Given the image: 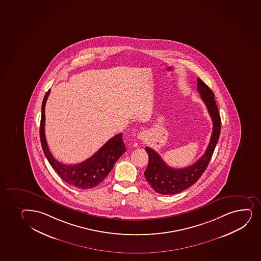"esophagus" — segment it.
<instances>
[{
	"label": "esophagus",
	"mask_w": 261,
	"mask_h": 261,
	"mask_svg": "<svg viewBox=\"0 0 261 261\" xmlns=\"http://www.w3.org/2000/svg\"><path fill=\"white\" fill-rule=\"evenodd\" d=\"M146 138H147V134L146 133L142 132L139 133V135H138V139L140 140V141H144V140H146Z\"/></svg>",
	"instance_id": "1"
}]
</instances>
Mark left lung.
<instances>
[{"label": "left lung", "mask_w": 261, "mask_h": 261, "mask_svg": "<svg viewBox=\"0 0 261 261\" xmlns=\"http://www.w3.org/2000/svg\"><path fill=\"white\" fill-rule=\"evenodd\" d=\"M197 87L213 121L210 142L205 153L195 163L179 169L167 166L158 152L152 148L148 147L145 148L148 154V165L144 175L152 189L161 194L180 193L197 182L206 169L220 138L221 120L214 92L199 78H197Z\"/></svg>", "instance_id": "1"}]
</instances>
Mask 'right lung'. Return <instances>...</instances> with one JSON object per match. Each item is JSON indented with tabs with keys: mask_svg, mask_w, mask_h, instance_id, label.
I'll use <instances>...</instances> for the list:
<instances>
[{
	"mask_svg": "<svg viewBox=\"0 0 261 261\" xmlns=\"http://www.w3.org/2000/svg\"><path fill=\"white\" fill-rule=\"evenodd\" d=\"M49 93L50 89L45 94L42 101L40 125V138L45 156L51 167L68 184L80 189L94 188L106 179V177L111 172L115 162L126 152L122 134H119L111 138L94 154L85 161L75 165L63 164L54 158L45 137V105Z\"/></svg>",
	"mask_w": 261,
	"mask_h": 261,
	"instance_id": "obj_1",
	"label": "right lung"
}]
</instances>
